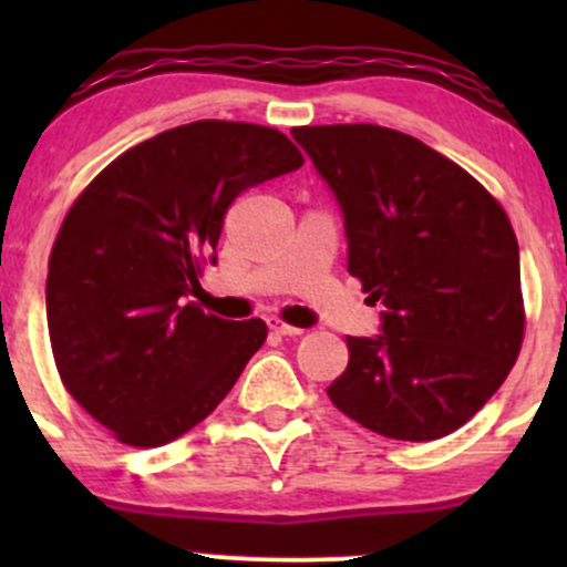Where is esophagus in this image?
I'll list each match as a JSON object with an SVG mask.
<instances>
[{"mask_svg":"<svg viewBox=\"0 0 567 567\" xmlns=\"http://www.w3.org/2000/svg\"><path fill=\"white\" fill-rule=\"evenodd\" d=\"M268 329H271L274 334H282V337H299V334H305V329H299V326L285 323V320H279V318H268Z\"/></svg>","mask_w":567,"mask_h":567,"instance_id":"1","label":"esophagus"}]
</instances>
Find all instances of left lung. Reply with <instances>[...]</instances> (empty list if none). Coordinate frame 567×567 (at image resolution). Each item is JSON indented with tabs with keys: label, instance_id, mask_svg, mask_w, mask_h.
Instances as JSON below:
<instances>
[{
	"label": "left lung",
	"instance_id": "8db88e82",
	"mask_svg": "<svg viewBox=\"0 0 567 567\" xmlns=\"http://www.w3.org/2000/svg\"><path fill=\"white\" fill-rule=\"evenodd\" d=\"M340 205L348 271L381 331L348 337L329 398L386 439L458 431L502 386L524 337L518 241L502 205L447 156L370 123L290 131Z\"/></svg>",
	"mask_w": 567,
	"mask_h": 567
}]
</instances>
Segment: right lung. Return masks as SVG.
<instances>
[{
	"mask_svg": "<svg viewBox=\"0 0 567 567\" xmlns=\"http://www.w3.org/2000/svg\"><path fill=\"white\" fill-rule=\"evenodd\" d=\"M305 164L277 128L197 120L125 151L68 210L45 279L65 390L131 447L192 431L266 342L260 318L205 316L186 296L216 262L233 199Z\"/></svg>",
	"mask_w": 567,
	"mask_h": 567,
	"instance_id": "add662e5",
	"label": "right lung"
}]
</instances>
